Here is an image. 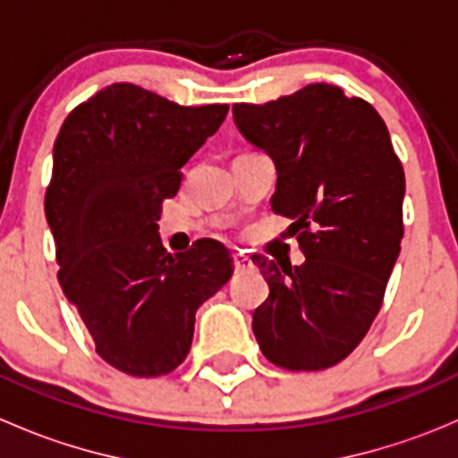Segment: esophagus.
<instances>
[{"label": "esophagus", "instance_id": "34e87169", "mask_svg": "<svg viewBox=\"0 0 458 458\" xmlns=\"http://www.w3.org/2000/svg\"><path fill=\"white\" fill-rule=\"evenodd\" d=\"M233 266H234V272H248V270H252V261L248 257H243V255H234V259H233Z\"/></svg>", "mask_w": 458, "mask_h": 458}]
</instances>
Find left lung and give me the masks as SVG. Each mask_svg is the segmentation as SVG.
Instances as JSON below:
<instances>
[{"label":"left lung","instance_id":"obj_1","mask_svg":"<svg viewBox=\"0 0 458 458\" xmlns=\"http://www.w3.org/2000/svg\"><path fill=\"white\" fill-rule=\"evenodd\" d=\"M239 132L276 165L272 210L294 219L303 266L255 255L267 281L252 332L285 370H326L370 330L403 237L405 174L386 122L361 97L310 84L234 104Z\"/></svg>","mask_w":458,"mask_h":458}]
</instances>
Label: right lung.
Masks as SVG:
<instances>
[{"instance_id": "right-lung-1", "label": "right lung", "mask_w": 458, "mask_h": 458, "mask_svg": "<svg viewBox=\"0 0 458 458\" xmlns=\"http://www.w3.org/2000/svg\"><path fill=\"white\" fill-rule=\"evenodd\" d=\"M225 114V104L179 106L113 84L77 106L55 141L44 210L59 285L97 354L131 377H161L183 363L197 308L233 276L219 242L201 239L170 255L157 233L183 164Z\"/></svg>"}]
</instances>
